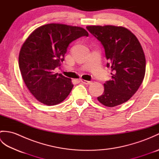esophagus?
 I'll return each mask as SVG.
<instances>
[{
  "instance_id": "obj_1",
  "label": "esophagus",
  "mask_w": 159,
  "mask_h": 159,
  "mask_svg": "<svg viewBox=\"0 0 159 159\" xmlns=\"http://www.w3.org/2000/svg\"><path fill=\"white\" fill-rule=\"evenodd\" d=\"M80 81H81L83 84H85V85H91V84L92 83V81H89V80H85L83 79L80 80Z\"/></svg>"
}]
</instances>
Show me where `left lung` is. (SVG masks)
Returning <instances> with one entry per match:
<instances>
[{
	"label": "left lung",
	"mask_w": 159,
	"mask_h": 159,
	"mask_svg": "<svg viewBox=\"0 0 159 159\" xmlns=\"http://www.w3.org/2000/svg\"><path fill=\"white\" fill-rule=\"evenodd\" d=\"M86 28L102 45L107 67L112 71V79L104 84V93L98 100L109 107L123 104L136 93L144 79L146 57L142 47L136 36L122 26Z\"/></svg>",
	"instance_id": "1"
}]
</instances>
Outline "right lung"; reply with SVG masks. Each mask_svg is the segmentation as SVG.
Wrapping results in <instances>:
<instances>
[{"instance_id": "1", "label": "right lung", "mask_w": 159, "mask_h": 159, "mask_svg": "<svg viewBox=\"0 0 159 159\" xmlns=\"http://www.w3.org/2000/svg\"><path fill=\"white\" fill-rule=\"evenodd\" d=\"M88 33L79 26L48 24L35 30L23 43L19 54L22 79L35 98L46 105L61 102L69 95L71 79L54 72L64 61L69 44Z\"/></svg>"}]
</instances>
